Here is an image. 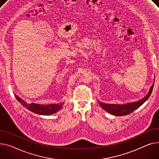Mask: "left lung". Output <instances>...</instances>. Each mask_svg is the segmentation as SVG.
I'll list each match as a JSON object with an SVG mask.
<instances>
[{"label": "left lung", "mask_w": 159, "mask_h": 159, "mask_svg": "<svg viewBox=\"0 0 159 159\" xmlns=\"http://www.w3.org/2000/svg\"><path fill=\"white\" fill-rule=\"evenodd\" d=\"M154 81H155V80H154ZM153 85H154V83L151 86L148 93L147 95H146L144 98H143L139 101L129 103L126 104H123V105L105 103H102L99 101H98V103H99L100 106L104 110H105L108 112H109L114 116H121L127 115V114H129L131 112H132L134 111H135L137 108H139L141 105H143L148 100V98L150 97L153 88Z\"/></svg>", "instance_id": "left-lung-1"}]
</instances>
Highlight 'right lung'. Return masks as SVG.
<instances>
[{
	"label": "right lung",
	"instance_id": "add662e5",
	"mask_svg": "<svg viewBox=\"0 0 159 159\" xmlns=\"http://www.w3.org/2000/svg\"><path fill=\"white\" fill-rule=\"evenodd\" d=\"M15 96L16 100L26 109L31 112L40 115H50L54 114L62 108L63 104V103H52L48 105H41L38 103L28 104L24 100L19 98L16 94H15Z\"/></svg>",
	"mask_w": 159,
	"mask_h": 159
}]
</instances>
